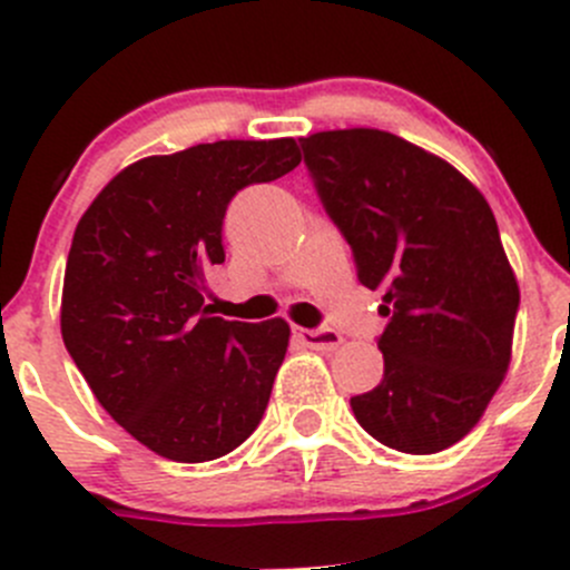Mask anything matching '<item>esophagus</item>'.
Returning a JSON list of instances; mask_svg holds the SVG:
<instances>
[{
  "instance_id": "esophagus-1",
  "label": "esophagus",
  "mask_w": 570,
  "mask_h": 570,
  "mask_svg": "<svg viewBox=\"0 0 570 570\" xmlns=\"http://www.w3.org/2000/svg\"><path fill=\"white\" fill-rule=\"evenodd\" d=\"M295 336L301 338L306 347L320 350V353H333L342 344V336L336 331H308V327H295Z\"/></svg>"
}]
</instances>
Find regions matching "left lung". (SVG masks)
<instances>
[{
	"label": "left lung",
	"mask_w": 570,
	"mask_h": 570,
	"mask_svg": "<svg viewBox=\"0 0 570 570\" xmlns=\"http://www.w3.org/2000/svg\"><path fill=\"white\" fill-rule=\"evenodd\" d=\"M358 281L383 292V381L350 400L361 428L407 455L458 444L508 375L519 281L485 195L446 159L381 129L301 140Z\"/></svg>",
	"instance_id": "left-lung-1"
}]
</instances>
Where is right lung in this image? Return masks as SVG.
<instances>
[{
    "label": "right lung",
    "instance_id": "1",
    "mask_svg": "<svg viewBox=\"0 0 570 570\" xmlns=\"http://www.w3.org/2000/svg\"><path fill=\"white\" fill-rule=\"evenodd\" d=\"M297 165L295 137L200 142L126 165L79 217L62 342L101 407L159 458L215 461L262 422L289 325L212 317L206 269L226 262L237 189Z\"/></svg>",
    "mask_w": 570,
    "mask_h": 570
}]
</instances>
